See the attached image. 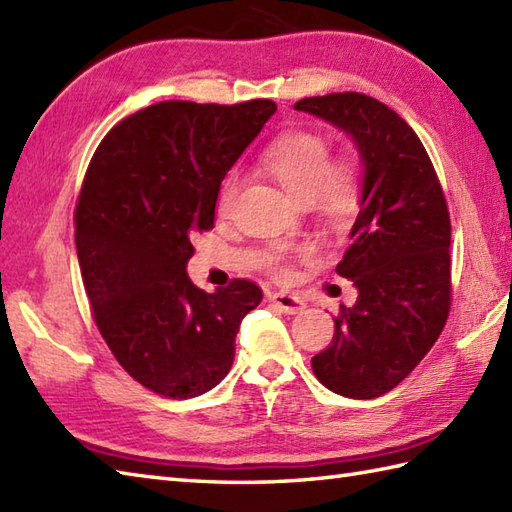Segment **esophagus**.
I'll use <instances>...</instances> for the list:
<instances>
[{"label": "esophagus", "instance_id": "esophagus-1", "mask_svg": "<svg viewBox=\"0 0 512 512\" xmlns=\"http://www.w3.org/2000/svg\"><path fill=\"white\" fill-rule=\"evenodd\" d=\"M270 301H273L275 306L286 314H297L306 308V301L297 295H288V292H273V295H270Z\"/></svg>", "mask_w": 512, "mask_h": 512}]
</instances>
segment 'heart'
I'll list each match as a JSON object with an SVG mask.
<instances>
[{
  "mask_svg": "<svg viewBox=\"0 0 512 512\" xmlns=\"http://www.w3.org/2000/svg\"><path fill=\"white\" fill-rule=\"evenodd\" d=\"M262 167L292 198L301 202L314 200L332 220H345L356 209L358 195H361L356 167L350 160L330 162L328 138L317 132H290L279 136L262 154ZM239 187H242L239 173H228L222 182L220 200H217V211L222 215L231 211ZM270 266L279 277H284L288 273L286 255H270Z\"/></svg>",
  "mask_w": 512,
  "mask_h": 512,
  "instance_id": "obj_1",
  "label": "heart"
}]
</instances>
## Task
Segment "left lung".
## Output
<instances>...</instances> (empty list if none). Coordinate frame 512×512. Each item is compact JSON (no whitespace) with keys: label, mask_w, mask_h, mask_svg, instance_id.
<instances>
[{"label":"left lung","mask_w":512,"mask_h":512,"mask_svg":"<svg viewBox=\"0 0 512 512\" xmlns=\"http://www.w3.org/2000/svg\"><path fill=\"white\" fill-rule=\"evenodd\" d=\"M295 110L350 136L363 167L352 244L336 264L358 299L341 306L334 339L312 356V372L339 396L378 398L409 376L447 323V202L420 138L385 103L339 92L297 101Z\"/></svg>","instance_id":"obj_1"}]
</instances>
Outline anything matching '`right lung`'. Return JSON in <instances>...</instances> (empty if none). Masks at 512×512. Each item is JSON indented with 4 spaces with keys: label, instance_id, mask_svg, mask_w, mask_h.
<instances>
[{
    "label": "right lung",
    "instance_id": "add662e5",
    "mask_svg": "<svg viewBox=\"0 0 512 512\" xmlns=\"http://www.w3.org/2000/svg\"><path fill=\"white\" fill-rule=\"evenodd\" d=\"M275 112L266 99L156 103L118 123L85 173L74 239L94 321L125 372L160 396L220 383L239 323L262 301L246 279L204 292L187 264L228 169Z\"/></svg>",
    "mask_w": 512,
    "mask_h": 512
}]
</instances>
